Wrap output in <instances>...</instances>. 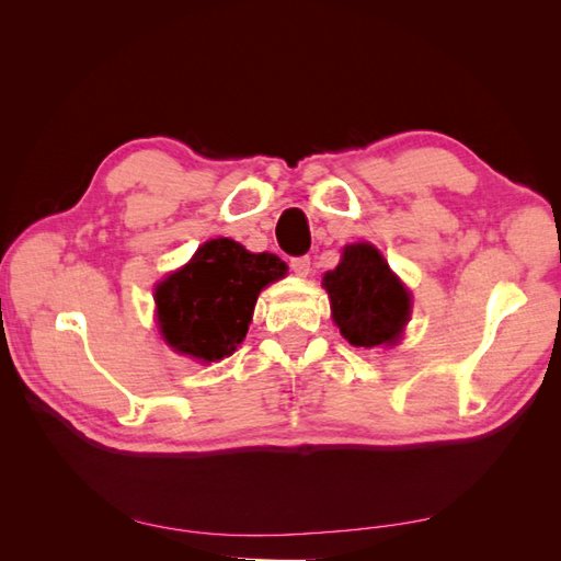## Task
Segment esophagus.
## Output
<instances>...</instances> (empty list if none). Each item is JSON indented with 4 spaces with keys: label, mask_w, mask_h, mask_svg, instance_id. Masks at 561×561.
Returning <instances> with one entry per match:
<instances>
[{
    "label": "esophagus",
    "mask_w": 561,
    "mask_h": 561,
    "mask_svg": "<svg viewBox=\"0 0 561 561\" xmlns=\"http://www.w3.org/2000/svg\"><path fill=\"white\" fill-rule=\"evenodd\" d=\"M290 266L297 276H307L311 271V257L309 254H301V257H293L290 260Z\"/></svg>",
    "instance_id": "1"
}]
</instances>
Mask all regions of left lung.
Wrapping results in <instances>:
<instances>
[{
	"label": "left lung",
	"instance_id": "left-lung-1",
	"mask_svg": "<svg viewBox=\"0 0 561 561\" xmlns=\"http://www.w3.org/2000/svg\"><path fill=\"white\" fill-rule=\"evenodd\" d=\"M322 285L330 295L332 318L353 346L377 348L398 342L410 320V293L390 274L377 248L348 245Z\"/></svg>",
	"mask_w": 561,
	"mask_h": 561
}]
</instances>
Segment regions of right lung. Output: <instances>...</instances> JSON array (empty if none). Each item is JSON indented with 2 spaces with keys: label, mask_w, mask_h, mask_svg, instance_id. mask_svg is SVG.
<instances>
[{
  "label": "right lung",
  "mask_w": 561,
  "mask_h": 561,
  "mask_svg": "<svg viewBox=\"0 0 561 561\" xmlns=\"http://www.w3.org/2000/svg\"><path fill=\"white\" fill-rule=\"evenodd\" d=\"M276 254H252L231 239L201 245L192 262L157 287V311L165 342L203 363L239 346L264 285L285 276Z\"/></svg>",
  "instance_id": "obj_1"
}]
</instances>
